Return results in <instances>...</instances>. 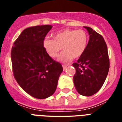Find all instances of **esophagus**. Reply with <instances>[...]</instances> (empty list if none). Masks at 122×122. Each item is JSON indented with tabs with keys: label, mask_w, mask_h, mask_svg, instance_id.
Here are the masks:
<instances>
[{
	"label": "esophagus",
	"mask_w": 122,
	"mask_h": 122,
	"mask_svg": "<svg viewBox=\"0 0 122 122\" xmlns=\"http://www.w3.org/2000/svg\"><path fill=\"white\" fill-rule=\"evenodd\" d=\"M63 70H65L66 69L67 66L66 65H63Z\"/></svg>",
	"instance_id": "obj_1"
}]
</instances>
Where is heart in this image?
Instances as JSON below:
<instances>
[{"mask_svg": "<svg viewBox=\"0 0 122 122\" xmlns=\"http://www.w3.org/2000/svg\"><path fill=\"white\" fill-rule=\"evenodd\" d=\"M88 36L82 30L65 29L53 35V40L45 39L43 47L52 58L57 57L61 49L63 51L59 56L60 61L67 63L71 59H77L84 53L87 46Z\"/></svg>", "mask_w": 122, "mask_h": 122, "instance_id": "heart-1", "label": "heart"}]
</instances>
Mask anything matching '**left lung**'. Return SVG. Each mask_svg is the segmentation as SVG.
Wrapping results in <instances>:
<instances>
[{
  "label": "left lung",
  "instance_id": "1",
  "mask_svg": "<svg viewBox=\"0 0 122 122\" xmlns=\"http://www.w3.org/2000/svg\"><path fill=\"white\" fill-rule=\"evenodd\" d=\"M89 35L84 53L73 64L76 70L73 82L76 91L84 96H91L104 83L110 68L108 48L103 37L88 26H83Z\"/></svg>",
  "mask_w": 122,
  "mask_h": 122
}]
</instances>
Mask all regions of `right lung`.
<instances>
[{"instance_id": "right-lung-1", "label": "right lung", "mask_w": 122, "mask_h": 122, "mask_svg": "<svg viewBox=\"0 0 122 122\" xmlns=\"http://www.w3.org/2000/svg\"><path fill=\"white\" fill-rule=\"evenodd\" d=\"M51 25L26 28L14 42L11 61L14 78L28 94L46 99L56 90L62 65L54 61L44 49L43 42Z\"/></svg>"}]
</instances>
